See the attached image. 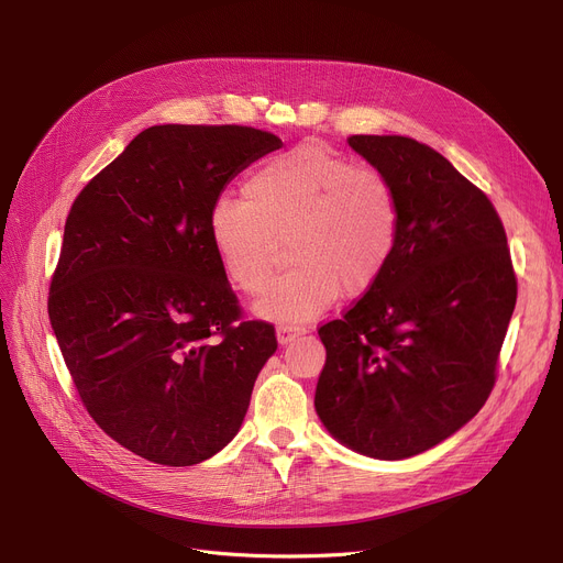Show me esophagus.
<instances>
[{"label":"esophagus","instance_id":"obj_1","mask_svg":"<svg viewBox=\"0 0 563 563\" xmlns=\"http://www.w3.org/2000/svg\"><path fill=\"white\" fill-rule=\"evenodd\" d=\"M303 331L297 329V327H280L276 331V338H278V344H289L294 338H299Z\"/></svg>","mask_w":563,"mask_h":563}]
</instances>
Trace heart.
<instances>
[{"instance_id": "1", "label": "heart", "mask_w": 563, "mask_h": 563, "mask_svg": "<svg viewBox=\"0 0 563 563\" xmlns=\"http://www.w3.org/2000/svg\"><path fill=\"white\" fill-rule=\"evenodd\" d=\"M246 198L219 196L207 217V236L223 276L244 294L262 291L278 235L290 236L291 271L253 310L297 327L327 312L346 291L372 289L395 255L399 198L386 175L303 141L257 166Z\"/></svg>"}]
</instances>
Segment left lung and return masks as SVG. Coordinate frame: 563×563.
Wrapping results in <instances>:
<instances>
[{"instance_id":"8db88e82","label":"left lung","mask_w":563,"mask_h":563,"mask_svg":"<svg viewBox=\"0 0 563 563\" xmlns=\"http://www.w3.org/2000/svg\"><path fill=\"white\" fill-rule=\"evenodd\" d=\"M399 198V240L378 283L319 329L321 424L344 448L401 461L456 433L486 404L516 308L495 207L433 147L351 136Z\"/></svg>"}]
</instances>
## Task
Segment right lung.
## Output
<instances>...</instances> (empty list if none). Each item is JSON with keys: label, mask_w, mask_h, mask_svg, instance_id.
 <instances>
[{"label": "right lung", "mask_w": 563, "mask_h": 563, "mask_svg": "<svg viewBox=\"0 0 563 563\" xmlns=\"http://www.w3.org/2000/svg\"><path fill=\"white\" fill-rule=\"evenodd\" d=\"M283 145L242 125H155L70 207L49 323L75 388L118 445L196 465L240 431L278 346L242 310L207 236L236 173Z\"/></svg>", "instance_id": "right-lung-1"}]
</instances>
